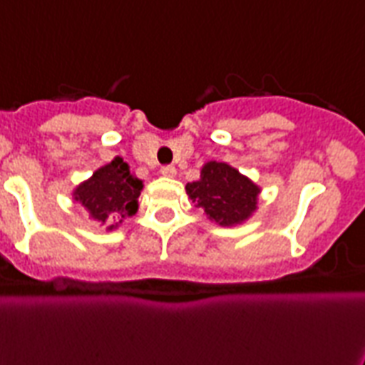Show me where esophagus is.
Listing matches in <instances>:
<instances>
[{
  "mask_svg": "<svg viewBox=\"0 0 365 365\" xmlns=\"http://www.w3.org/2000/svg\"><path fill=\"white\" fill-rule=\"evenodd\" d=\"M161 174L165 178H174V176H176V168H174L173 165H167V167L161 168Z\"/></svg>",
  "mask_w": 365,
  "mask_h": 365,
  "instance_id": "obj_1",
  "label": "esophagus"
}]
</instances>
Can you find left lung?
<instances>
[{"instance_id":"1","label":"left lung","mask_w":365,"mask_h":365,"mask_svg":"<svg viewBox=\"0 0 365 365\" xmlns=\"http://www.w3.org/2000/svg\"><path fill=\"white\" fill-rule=\"evenodd\" d=\"M185 191L208 219L221 227H234L253 215L260 187L227 163L210 161L197 182L185 185Z\"/></svg>"}]
</instances>
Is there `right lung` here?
<instances>
[{
    "label": "right lung",
    "instance_id": "add662e5",
    "mask_svg": "<svg viewBox=\"0 0 365 365\" xmlns=\"http://www.w3.org/2000/svg\"><path fill=\"white\" fill-rule=\"evenodd\" d=\"M142 187V180L129 170V165L115 157L108 165L97 168L90 180L80 183L73 197L91 217L105 225L106 230H114L123 219L136 213Z\"/></svg>",
    "mask_w": 365,
    "mask_h": 365
}]
</instances>
